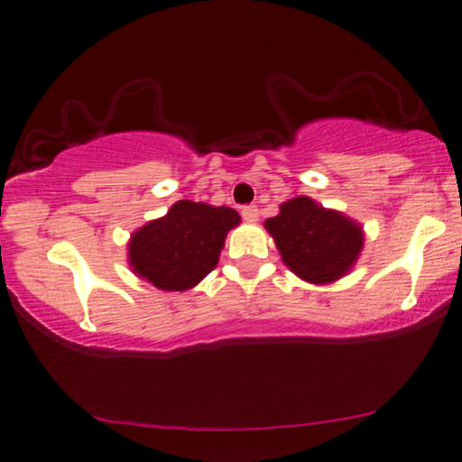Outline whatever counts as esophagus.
<instances>
[{
	"mask_svg": "<svg viewBox=\"0 0 462 462\" xmlns=\"http://www.w3.org/2000/svg\"><path fill=\"white\" fill-rule=\"evenodd\" d=\"M241 215H243V219H245V221H249V224H255V221L260 219V208H257L255 205L245 207L243 211H241Z\"/></svg>",
	"mask_w": 462,
	"mask_h": 462,
	"instance_id": "obj_1",
	"label": "esophagus"
}]
</instances>
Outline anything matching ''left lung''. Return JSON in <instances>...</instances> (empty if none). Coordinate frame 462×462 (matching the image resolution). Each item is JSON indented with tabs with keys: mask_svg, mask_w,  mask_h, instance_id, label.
Wrapping results in <instances>:
<instances>
[{
	"mask_svg": "<svg viewBox=\"0 0 462 462\" xmlns=\"http://www.w3.org/2000/svg\"><path fill=\"white\" fill-rule=\"evenodd\" d=\"M263 227L274 238L282 263L312 285H328L346 276L365 243L359 221L325 208L310 196L282 202L279 215L263 221Z\"/></svg>",
	"mask_w": 462,
	"mask_h": 462,
	"instance_id": "8db88e82",
	"label": "left lung"
}]
</instances>
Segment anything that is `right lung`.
<instances>
[{
    "instance_id": "right-lung-1",
    "label": "right lung",
    "mask_w": 462,
    "mask_h": 462,
    "mask_svg": "<svg viewBox=\"0 0 462 462\" xmlns=\"http://www.w3.org/2000/svg\"><path fill=\"white\" fill-rule=\"evenodd\" d=\"M241 224L230 207L177 200L128 238V266L160 291H188L217 266L226 236Z\"/></svg>"
}]
</instances>
